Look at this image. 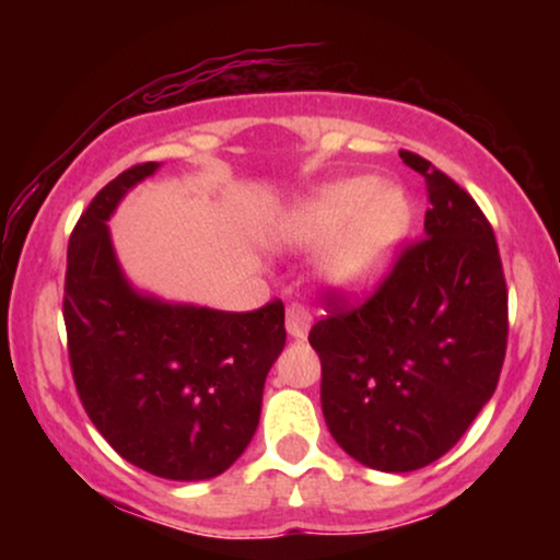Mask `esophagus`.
<instances>
[{"mask_svg":"<svg viewBox=\"0 0 560 560\" xmlns=\"http://www.w3.org/2000/svg\"><path fill=\"white\" fill-rule=\"evenodd\" d=\"M311 324H313V318H311V313L305 311V307H300V305L287 307V331H289V337L305 339L307 331H311Z\"/></svg>","mask_w":560,"mask_h":560,"instance_id":"esophagus-1","label":"esophagus"}]
</instances>
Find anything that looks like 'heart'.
<instances>
[{
  "instance_id": "heart-1",
  "label": "heart",
  "mask_w": 560,
  "mask_h": 560,
  "mask_svg": "<svg viewBox=\"0 0 560 560\" xmlns=\"http://www.w3.org/2000/svg\"><path fill=\"white\" fill-rule=\"evenodd\" d=\"M408 226L410 205L402 189L361 176L302 197L276 221L273 236L300 249L326 244L320 279L334 292L358 298L382 284Z\"/></svg>"
}]
</instances>
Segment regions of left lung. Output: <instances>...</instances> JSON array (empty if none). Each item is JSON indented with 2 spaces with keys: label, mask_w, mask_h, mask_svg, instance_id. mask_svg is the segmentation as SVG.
Here are the masks:
<instances>
[{
  "label": "left lung",
  "mask_w": 560,
  "mask_h": 560,
  "mask_svg": "<svg viewBox=\"0 0 560 560\" xmlns=\"http://www.w3.org/2000/svg\"><path fill=\"white\" fill-rule=\"evenodd\" d=\"M427 182L423 240L350 307L326 294L311 329L320 408L358 464L402 474L434 464L490 402L505 361L508 289L479 205L429 160L400 152Z\"/></svg>",
  "instance_id": "obj_1"
}]
</instances>
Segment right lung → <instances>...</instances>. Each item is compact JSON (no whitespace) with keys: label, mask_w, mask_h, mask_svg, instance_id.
<instances>
[{"label":"right lung","mask_w":560,"mask_h":560,"mask_svg":"<svg viewBox=\"0 0 560 560\" xmlns=\"http://www.w3.org/2000/svg\"><path fill=\"white\" fill-rule=\"evenodd\" d=\"M160 163H141L92 199L68 242L62 316L89 419L141 471L213 479L247 450L266 376L287 342L284 305L253 313L141 294L115 258L107 221Z\"/></svg>","instance_id":"1"}]
</instances>
